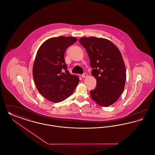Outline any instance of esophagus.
I'll list each match as a JSON object with an SVG mask.
<instances>
[{
  "label": "esophagus",
  "instance_id": "1",
  "mask_svg": "<svg viewBox=\"0 0 155 155\" xmlns=\"http://www.w3.org/2000/svg\"><path fill=\"white\" fill-rule=\"evenodd\" d=\"M81 76H82V78H85V77H87L88 76V74H87V73H84V74H82Z\"/></svg>",
  "mask_w": 155,
  "mask_h": 155
}]
</instances>
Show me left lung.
I'll return each mask as SVG.
<instances>
[{"label":"left lung","mask_w":155,"mask_h":155,"mask_svg":"<svg viewBox=\"0 0 155 155\" xmlns=\"http://www.w3.org/2000/svg\"><path fill=\"white\" fill-rule=\"evenodd\" d=\"M86 49L96 79L95 88L90 91L97 104L107 107L115 103L125 86L126 71L122 55L116 45L108 39L84 37L78 40Z\"/></svg>","instance_id":"8db88e82"}]
</instances>
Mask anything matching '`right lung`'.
<instances>
[{
	"mask_svg": "<svg viewBox=\"0 0 155 155\" xmlns=\"http://www.w3.org/2000/svg\"><path fill=\"white\" fill-rule=\"evenodd\" d=\"M77 41L74 37L50 38L39 48L32 74L39 93L48 101L58 103L71 95L80 79L67 70L64 56L68 47Z\"/></svg>",
	"mask_w": 155,
	"mask_h": 155,
	"instance_id": "add662e5",
	"label": "right lung"
}]
</instances>
